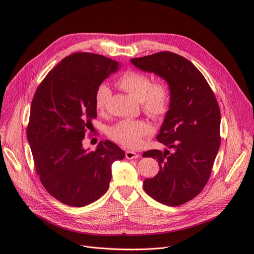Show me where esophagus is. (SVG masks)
Returning a JSON list of instances; mask_svg holds the SVG:
<instances>
[{
	"label": "esophagus",
	"mask_w": 254,
	"mask_h": 254,
	"mask_svg": "<svg viewBox=\"0 0 254 254\" xmlns=\"http://www.w3.org/2000/svg\"><path fill=\"white\" fill-rule=\"evenodd\" d=\"M126 157L127 158V159H136V158H139L140 157V155L137 154V153H135V152H133V151H127L126 152Z\"/></svg>",
	"instance_id": "obj_1"
}]
</instances>
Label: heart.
<instances>
[{
    "label": "heart",
    "instance_id": "obj_1",
    "mask_svg": "<svg viewBox=\"0 0 254 254\" xmlns=\"http://www.w3.org/2000/svg\"><path fill=\"white\" fill-rule=\"evenodd\" d=\"M118 86L128 93L136 101H140L143 110L151 118L162 119L168 112L171 93L165 82L152 83L151 78L141 72L129 71L125 73L117 82ZM111 96V90L106 84L97 87L94 103L97 110L102 111ZM153 132L150 124L145 121L123 120L109 128L108 134L121 145L135 149L139 148L145 137Z\"/></svg>",
    "mask_w": 254,
    "mask_h": 254
}]
</instances>
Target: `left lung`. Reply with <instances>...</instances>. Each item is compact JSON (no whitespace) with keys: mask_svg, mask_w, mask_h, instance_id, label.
Segmentation results:
<instances>
[{"mask_svg":"<svg viewBox=\"0 0 254 254\" xmlns=\"http://www.w3.org/2000/svg\"><path fill=\"white\" fill-rule=\"evenodd\" d=\"M130 62L165 80L171 93L157 135L166 149L143 154L159 164L158 174L145 179L144 190L161 203L180 205L195 197L210 178L221 144L219 104L202 74L181 56L161 52Z\"/></svg>","mask_w":254,"mask_h":254,"instance_id":"left-lung-1","label":"left lung"}]
</instances>
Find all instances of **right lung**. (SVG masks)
<instances>
[{"label": "right lung", "mask_w": 254, "mask_h": 254, "mask_svg": "<svg viewBox=\"0 0 254 254\" xmlns=\"http://www.w3.org/2000/svg\"><path fill=\"white\" fill-rule=\"evenodd\" d=\"M121 64L100 55L77 53L64 58L38 86L30 109L27 139L37 175L61 202L84 206L108 190L111 165L125 152L101 141L95 151L84 149L97 109V87Z\"/></svg>", "instance_id": "add662e5"}]
</instances>
